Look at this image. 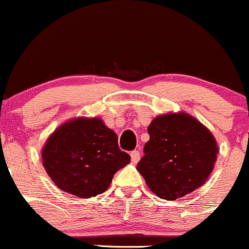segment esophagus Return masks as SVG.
I'll list each match as a JSON object with an SVG mask.
<instances>
[{
    "instance_id": "34e87169",
    "label": "esophagus",
    "mask_w": 249,
    "mask_h": 249,
    "mask_svg": "<svg viewBox=\"0 0 249 249\" xmlns=\"http://www.w3.org/2000/svg\"><path fill=\"white\" fill-rule=\"evenodd\" d=\"M131 160H132V163H138L139 160H141V152L138 151V150H133V151H131Z\"/></svg>"
}]
</instances>
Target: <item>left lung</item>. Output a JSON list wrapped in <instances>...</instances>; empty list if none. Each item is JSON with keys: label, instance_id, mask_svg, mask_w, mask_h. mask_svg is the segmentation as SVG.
<instances>
[{"label": "left lung", "instance_id": "1", "mask_svg": "<svg viewBox=\"0 0 249 249\" xmlns=\"http://www.w3.org/2000/svg\"><path fill=\"white\" fill-rule=\"evenodd\" d=\"M149 142L137 170L160 198L174 201L200 188L218 154L212 132L190 114L158 116L147 127Z\"/></svg>", "mask_w": 249, "mask_h": 249}]
</instances>
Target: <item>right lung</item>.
Here are the masks:
<instances>
[{"label": "right lung", "instance_id": "obj_1", "mask_svg": "<svg viewBox=\"0 0 249 249\" xmlns=\"http://www.w3.org/2000/svg\"><path fill=\"white\" fill-rule=\"evenodd\" d=\"M41 156L54 184L81 198L104 193L114 174L131 160L102 119L84 117L60 125L49 136Z\"/></svg>", "mask_w": 249, "mask_h": 249}]
</instances>
